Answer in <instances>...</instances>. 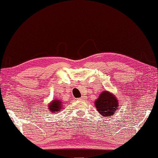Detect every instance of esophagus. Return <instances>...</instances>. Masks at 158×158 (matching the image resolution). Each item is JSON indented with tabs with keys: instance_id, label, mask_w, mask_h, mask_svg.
<instances>
[{
	"instance_id": "obj_1",
	"label": "esophagus",
	"mask_w": 158,
	"mask_h": 158,
	"mask_svg": "<svg viewBox=\"0 0 158 158\" xmlns=\"http://www.w3.org/2000/svg\"><path fill=\"white\" fill-rule=\"evenodd\" d=\"M84 99H85V98H84V97H82L81 98H80V99H78V100H83Z\"/></svg>"
}]
</instances>
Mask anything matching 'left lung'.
Returning <instances> with one entry per match:
<instances>
[{
    "mask_svg": "<svg viewBox=\"0 0 158 158\" xmlns=\"http://www.w3.org/2000/svg\"><path fill=\"white\" fill-rule=\"evenodd\" d=\"M95 107L101 115L112 117L118 109V100L115 96L108 91H103L94 102Z\"/></svg>",
    "mask_w": 158,
    "mask_h": 158,
    "instance_id": "8db88e82",
    "label": "left lung"
}]
</instances>
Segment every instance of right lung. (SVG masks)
<instances>
[{"instance_id": "add662e5", "label": "right lung", "mask_w": 158, "mask_h": 158, "mask_svg": "<svg viewBox=\"0 0 158 158\" xmlns=\"http://www.w3.org/2000/svg\"><path fill=\"white\" fill-rule=\"evenodd\" d=\"M61 101L59 99H53L48 105V111L52 113H56V112H60L62 109V104Z\"/></svg>"}]
</instances>
